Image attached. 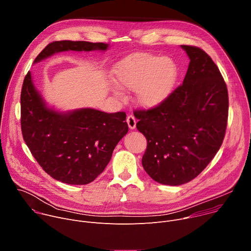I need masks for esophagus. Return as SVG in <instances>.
<instances>
[{"mask_svg": "<svg viewBox=\"0 0 251 251\" xmlns=\"http://www.w3.org/2000/svg\"><path fill=\"white\" fill-rule=\"evenodd\" d=\"M127 123H128V126L130 129H135L136 127V118L133 116V115H128L127 116Z\"/></svg>", "mask_w": 251, "mask_h": 251, "instance_id": "34e87169", "label": "esophagus"}]
</instances>
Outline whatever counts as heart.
Returning <instances> with one entry per match:
<instances>
[{
	"label": "heart",
	"instance_id": "heart-1",
	"mask_svg": "<svg viewBox=\"0 0 251 251\" xmlns=\"http://www.w3.org/2000/svg\"><path fill=\"white\" fill-rule=\"evenodd\" d=\"M113 75L120 85L111 87L116 96H124L121 87L136 91V102L143 108L153 109L170 97L178 77V69L170 57L136 52L117 62Z\"/></svg>",
	"mask_w": 251,
	"mask_h": 251
}]
</instances>
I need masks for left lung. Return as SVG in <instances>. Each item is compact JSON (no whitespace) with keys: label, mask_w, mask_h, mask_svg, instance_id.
<instances>
[{"label":"left lung","mask_w":251,"mask_h":251,"mask_svg":"<svg viewBox=\"0 0 251 251\" xmlns=\"http://www.w3.org/2000/svg\"><path fill=\"white\" fill-rule=\"evenodd\" d=\"M181 48L190 58L183 84L156 108L134 113L147 139L143 168L169 186L186 184L204 170L223 144L228 116L227 88L217 64L200 48Z\"/></svg>","instance_id":"obj_1"}]
</instances>
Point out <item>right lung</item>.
Listing matches in <instances>:
<instances>
[{
  "label": "right lung",
  "mask_w": 251,
  "mask_h": 251,
  "mask_svg": "<svg viewBox=\"0 0 251 251\" xmlns=\"http://www.w3.org/2000/svg\"><path fill=\"white\" fill-rule=\"evenodd\" d=\"M108 47L103 43L53 42L33 63L61 51H105ZM125 120V112L109 114L92 108L57 111L48 106L29 71L24 79L21 93L24 140L45 172L59 182L69 185L93 182L108 165L118 142L127 134Z\"/></svg>",
  "instance_id": "1"
}]
</instances>
